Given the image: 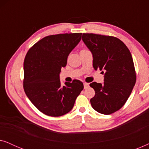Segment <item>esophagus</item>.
Returning <instances> with one entry per match:
<instances>
[{
  "mask_svg": "<svg viewBox=\"0 0 149 149\" xmlns=\"http://www.w3.org/2000/svg\"><path fill=\"white\" fill-rule=\"evenodd\" d=\"M83 85H84V88L85 89L89 87V83H83Z\"/></svg>",
  "mask_w": 149,
  "mask_h": 149,
  "instance_id": "1",
  "label": "esophagus"
}]
</instances>
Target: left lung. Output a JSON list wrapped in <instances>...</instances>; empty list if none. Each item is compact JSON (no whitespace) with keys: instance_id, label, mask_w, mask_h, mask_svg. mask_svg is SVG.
Listing matches in <instances>:
<instances>
[{"instance_id":"left-lung-1","label":"left lung","mask_w":149,"mask_h":149,"mask_svg":"<svg viewBox=\"0 0 149 149\" xmlns=\"http://www.w3.org/2000/svg\"><path fill=\"white\" fill-rule=\"evenodd\" d=\"M82 39L92 53L95 70L105 71L103 84L89 85L95 91L91 107L100 113L111 115L123 107L135 85L136 73L131 53L115 36L83 33Z\"/></svg>"}]
</instances>
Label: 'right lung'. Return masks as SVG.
<instances>
[{"label": "right lung", "mask_w": 149, "mask_h": 149, "mask_svg": "<svg viewBox=\"0 0 149 149\" xmlns=\"http://www.w3.org/2000/svg\"><path fill=\"white\" fill-rule=\"evenodd\" d=\"M82 33L47 36L28 50L24 62L23 87L26 95L38 111L51 117L70 112L83 89V83H60L62 67L67 64L71 51L81 39Z\"/></svg>", "instance_id": "obj_1"}]
</instances>
